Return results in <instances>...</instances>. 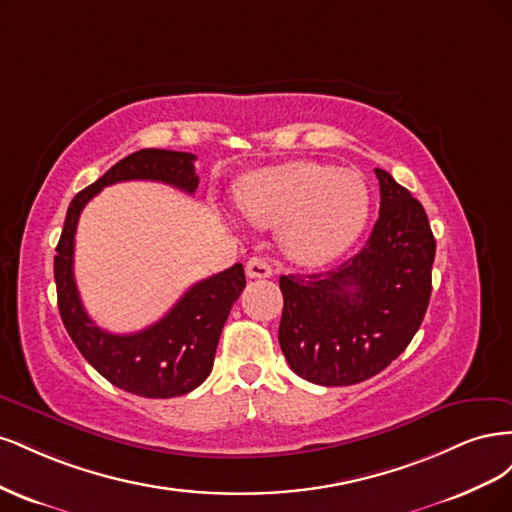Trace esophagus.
<instances>
[{"instance_id":"1","label":"esophagus","mask_w":512,"mask_h":512,"mask_svg":"<svg viewBox=\"0 0 512 512\" xmlns=\"http://www.w3.org/2000/svg\"><path fill=\"white\" fill-rule=\"evenodd\" d=\"M245 273H247V277H252V280H267V277H271L273 269H271V265H269L265 258H258L256 256V258L247 260Z\"/></svg>"}]
</instances>
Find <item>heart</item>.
Masks as SVG:
<instances>
[{
  "label": "heart",
  "instance_id": "1",
  "mask_svg": "<svg viewBox=\"0 0 512 512\" xmlns=\"http://www.w3.org/2000/svg\"><path fill=\"white\" fill-rule=\"evenodd\" d=\"M235 198L247 222L282 226L284 252L303 267L342 256L361 237L371 209L359 173L305 160L254 170L239 181Z\"/></svg>",
  "mask_w": 512,
  "mask_h": 512
}]
</instances>
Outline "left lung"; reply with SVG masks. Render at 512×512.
I'll return each mask as SVG.
<instances>
[{
    "instance_id": "obj_1",
    "label": "left lung",
    "mask_w": 512,
    "mask_h": 512,
    "mask_svg": "<svg viewBox=\"0 0 512 512\" xmlns=\"http://www.w3.org/2000/svg\"><path fill=\"white\" fill-rule=\"evenodd\" d=\"M380 215L363 250L337 269L282 275L280 346L294 374L350 386L380 374L408 348L431 297L436 239L423 205L386 170Z\"/></svg>"
}]
</instances>
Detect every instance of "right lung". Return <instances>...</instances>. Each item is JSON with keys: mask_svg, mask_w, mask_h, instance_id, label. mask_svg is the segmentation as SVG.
<instances>
[{"mask_svg": "<svg viewBox=\"0 0 512 512\" xmlns=\"http://www.w3.org/2000/svg\"><path fill=\"white\" fill-rule=\"evenodd\" d=\"M196 156L185 151L141 149L76 194L66 213L55 254V284L61 320L87 363L108 382L132 395L168 399L194 391L211 374L230 307L245 288L243 265L194 284L170 312L145 331L115 335L100 329L81 303L74 282V235L83 207L106 185L119 181H162L188 194L198 188Z\"/></svg>", "mask_w": 512, "mask_h": 512, "instance_id": "1", "label": "right lung"}]
</instances>
